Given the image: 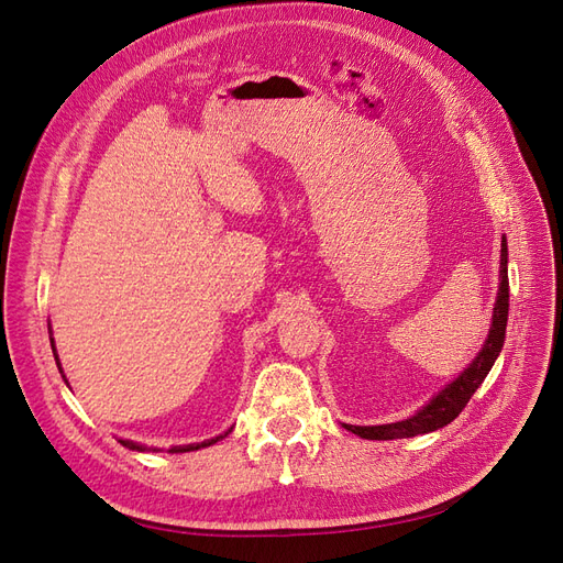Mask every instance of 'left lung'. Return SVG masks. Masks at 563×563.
I'll list each match as a JSON object with an SVG mask.
<instances>
[{
    "label": "left lung",
    "mask_w": 563,
    "mask_h": 563,
    "mask_svg": "<svg viewBox=\"0 0 563 563\" xmlns=\"http://www.w3.org/2000/svg\"><path fill=\"white\" fill-rule=\"evenodd\" d=\"M507 312H509L507 240L503 236V244H500V286H498L496 305H493L490 329H488V335H486V343L482 345L479 354L474 356L472 364H467V368L460 373L457 378H453L446 387H441L437 395L413 416H408L399 422H387V424H345L343 422V428L350 430L356 437L376 439V441L418 437V434H428V432L446 428V424L453 422L460 416V411H463V408L467 406V401L472 399L474 391L479 389V385L488 376V371L493 368V364H496L498 354L503 352L505 329H507Z\"/></svg>",
    "instance_id": "obj_1"
}]
</instances>
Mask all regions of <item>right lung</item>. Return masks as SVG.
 <instances>
[{
  "label": "right lung",
  "instance_id": "obj_1",
  "mask_svg": "<svg viewBox=\"0 0 563 563\" xmlns=\"http://www.w3.org/2000/svg\"><path fill=\"white\" fill-rule=\"evenodd\" d=\"M51 329V327H48ZM51 333V331H48ZM51 350H54V356H56V364H58V371H60V376H63V366H60V360H58V352H56V345H54V333H51ZM63 380H65V385H67V378L63 376ZM232 432V428L225 432V434H218V437H213V439H203V441H199V444H185V446H172L168 449V453H187V451H197V449H207V446H211V444H216V441H220V439H225L228 434ZM119 444L122 446H126V449H131V451H159V449H147L145 444H139V441H131V439H117Z\"/></svg>",
  "mask_w": 563,
  "mask_h": 563
}]
</instances>
